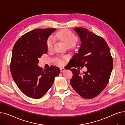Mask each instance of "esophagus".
Segmentation results:
<instances>
[{
    "label": "esophagus",
    "instance_id": "esophagus-1",
    "mask_svg": "<svg viewBox=\"0 0 125 125\" xmlns=\"http://www.w3.org/2000/svg\"><path fill=\"white\" fill-rule=\"evenodd\" d=\"M65 70V69L64 68H60V71H61V73H63V72H64Z\"/></svg>",
    "mask_w": 125,
    "mask_h": 125
}]
</instances>
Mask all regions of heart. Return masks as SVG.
Returning <instances> with one entry per match:
<instances>
[{
  "instance_id": "1",
  "label": "heart",
  "mask_w": 125,
  "mask_h": 125,
  "mask_svg": "<svg viewBox=\"0 0 125 125\" xmlns=\"http://www.w3.org/2000/svg\"><path fill=\"white\" fill-rule=\"evenodd\" d=\"M57 37L61 39L68 47H72L76 43L78 40V36L74 33L68 29H64L59 31L56 35ZM55 44V39L52 36H50L47 42V47L48 50H52L54 47ZM64 59L58 58L57 62L60 65L64 63Z\"/></svg>"
}]
</instances>
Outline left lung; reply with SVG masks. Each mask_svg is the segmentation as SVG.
<instances>
[{"instance_id":"left-lung-1","label":"left lung","mask_w":125,"mask_h":125,"mask_svg":"<svg viewBox=\"0 0 125 125\" xmlns=\"http://www.w3.org/2000/svg\"><path fill=\"white\" fill-rule=\"evenodd\" d=\"M74 30L79 35L82 44L78 53L70 60L73 64L71 67L74 68L70 69L73 73L70 83L77 94L90 99L100 94L106 87L113 68V60L103 37L86 28ZM84 66L88 70L83 74L75 68Z\"/></svg>"}]
</instances>
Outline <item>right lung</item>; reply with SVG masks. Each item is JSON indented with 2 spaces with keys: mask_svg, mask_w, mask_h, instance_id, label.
<instances>
[{
  "mask_svg": "<svg viewBox=\"0 0 125 125\" xmlns=\"http://www.w3.org/2000/svg\"><path fill=\"white\" fill-rule=\"evenodd\" d=\"M56 29H36L22 35L15 43L10 64L11 74L17 86L26 96L39 99L53 84L60 73L59 68L51 66L43 69L38 59L47 53L48 37Z\"/></svg>",
  "mask_w": 125,
  "mask_h": 125,
  "instance_id": "obj_1",
  "label": "right lung"
}]
</instances>
